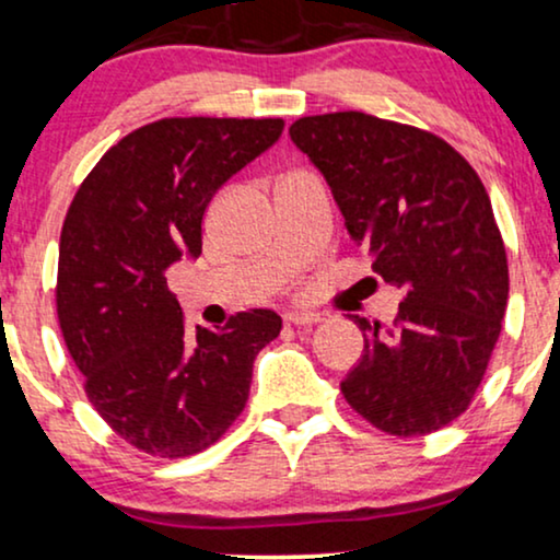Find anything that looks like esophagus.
<instances>
[{
    "label": "esophagus",
    "instance_id": "obj_1",
    "mask_svg": "<svg viewBox=\"0 0 560 560\" xmlns=\"http://www.w3.org/2000/svg\"><path fill=\"white\" fill-rule=\"evenodd\" d=\"M285 322L293 324V327H312V324L322 322V316L314 312H291L285 316Z\"/></svg>",
    "mask_w": 560,
    "mask_h": 560
}]
</instances>
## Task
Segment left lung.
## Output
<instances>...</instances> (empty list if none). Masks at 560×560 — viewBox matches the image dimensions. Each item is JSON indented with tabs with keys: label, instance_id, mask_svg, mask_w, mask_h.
Instances as JSON below:
<instances>
[{
	"label": "left lung",
	"instance_id": "left-lung-1",
	"mask_svg": "<svg viewBox=\"0 0 560 560\" xmlns=\"http://www.w3.org/2000/svg\"><path fill=\"white\" fill-rule=\"evenodd\" d=\"M291 140L374 272L405 293L392 327L350 316L365 353L345 399L392 436L439 431L470 407L506 314V248L486 186L441 137L361 112L303 116Z\"/></svg>",
	"mask_w": 560,
	"mask_h": 560
}]
</instances>
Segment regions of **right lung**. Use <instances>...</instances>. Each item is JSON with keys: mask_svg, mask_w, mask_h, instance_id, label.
Segmentation results:
<instances>
[{"mask_svg": "<svg viewBox=\"0 0 560 560\" xmlns=\"http://www.w3.org/2000/svg\"><path fill=\"white\" fill-rule=\"evenodd\" d=\"M282 119L176 116L95 163L59 241L57 314L85 395L124 441L191 457L246 407L254 358L282 319L252 308L189 337L165 269L202 254V218L233 174L280 140Z\"/></svg>", "mask_w": 560, "mask_h": 560, "instance_id": "add662e5", "label": "right lung"}]
</instances>
